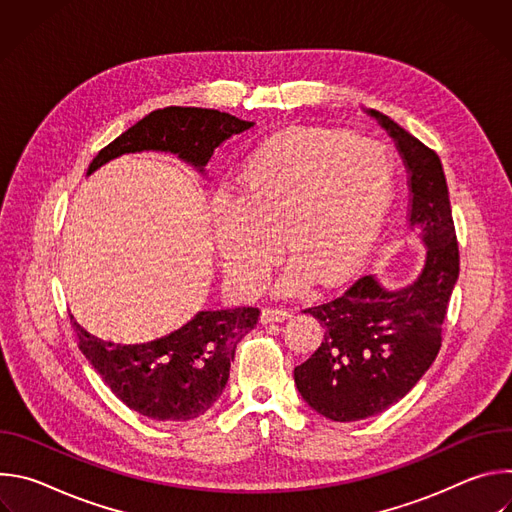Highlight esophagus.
Returning a JSON list of instances; mask_svg holds the SVG:
<instances>
[{"instance_id":"esophagus-1","label":"esophagus","mask_w":512,"mask_h":512,"mask_svg":"<svg viewBox=\"0 0 512 512\" xmlns=\"http://www.w3.org/2000/svg\"><path fill=\"white\" fill-rule=\"evenodd\" d=\"M289 316H291V312L285 310V308H265V310L261 312V322H263V324L283 322V320H287Z\"/></svg>"}]
</instances>
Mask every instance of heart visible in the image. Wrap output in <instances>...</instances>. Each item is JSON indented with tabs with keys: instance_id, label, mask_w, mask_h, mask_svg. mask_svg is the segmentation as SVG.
<instances>
[{
	"instance_id": "heart-1",
	"label": "heart",
	"mask_w": 512,
	"mask_h": 512,
	"mask_svg": "<svg viewBox=\"0 0 512 512\" xmlns=\"http://www.w3.org/2000/svg\"><path fill=\"white\" fill-rule=\"evenodd\" d=\"M395 194L387 145L332 129L277 135L245 160L235 196L212 200L214 243L227 279L255 294L283 249L279 291L346 279L373 249Z\"/></svg>"
}]
</instances>
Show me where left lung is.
Masks as SVG:
<instances>
[{
  "label": "left lung",
  "instance_id": "left-lung-1",
  "mask_svg": "<svg viewBox=\"0 0 512 512\" xmlns=\"http://www.w3.org/2000/svg\"><path fill=\"white\" fill-rule=\"evenodd\" d=\"M409 172V227L425 245L415 281L389 289L362 275L340 296L306 308L324 328L318 350L294 371L302 399L332 421H358L401 401L431 367L460 273L450 194L440 158L391 117L369 109Z\"/></svg>",
  "mask_w": 512,
  "mask_h": 512
}]
</instances>
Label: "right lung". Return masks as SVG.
Returning a JSON list of instances; mask_svg holds the SVG:
<instances>
[{
	"label": "right lung",
	"mask_w": 512,
	"mask_h": 512,
	"mask_svg": "<svg viewBox=\"0 0 512 512\" xmlns=\"http://www.w3.org/2000/svg\"><path fill=\"white\" fill-rule=\"evenodd\" d=\"M253 125L216 109H158L103 148L87 174L123 154L148 150L176 154L204 172L218 145ZM259 314V308L202 310L180 330L143 344H115L85 330L75 316L70 320L81 352L119 401L156 421H190L223 395L235 348Z\"/></svg>",
	"instance_id": "1"
}]
</instances>
